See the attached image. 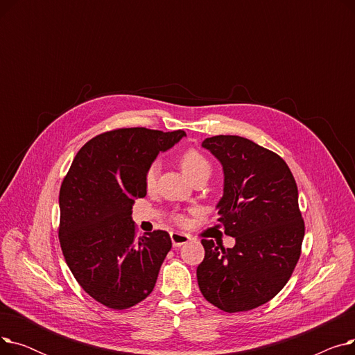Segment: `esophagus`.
Here are the masks:
<instances>
[{
  "mask_svg": "<svg viewBox=\"0 0 355 355\" xmlns=\"http://www.w3.org/2000/svg\"><path fill=\"white\" fill-rule=\"evenodd\" d=\"M190 240L189 234H184V233H178V232H173L171 233V241H173V246L174 248H181L182 245L187 243Z\"/></svg>",
  "mask_w": 355,
  "mask_h": 355,
  "instance_id": "obj_1",
  "label": "esophagus"
}]
</instances>
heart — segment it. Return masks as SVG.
Here are the masks:
<instances>
[{"instance_id":"1","label":"heart","mask_w":355,"mask_h":355,"mask_svg":"<svg viewBox=\"0 0 355 355\" xmlns=\"http://www.w3.org/2000/svg\"><path fill=\"white\" fill-rule=\"evenodd\" d=\"M180 166L181 170L184 171V174L187 175L191 181L201 175V174H209L211 171L210 162L207 161V158L201 155L196 149H187L181 157H180ZM157 173H158V165L154 164L148 168V171L145 174V185L146 189H153L155 182H157ZM180 221H184V217H178Z\"/></svg>"}]
</instances>
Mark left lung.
<instances>
[{"label":"left lung","instance_id":"left-lung-1","mask_svg":"<svg viewBox=\"0 0 355 355\" xmlns=\"http://www.w3.org/2000/svg\"><path fill=\"white\" fill-rule=\"evenodd\" d=\"M201 145L223 166L217 221L236 245L225 249L201 240L206 254L197 268L198 286L221 311H250L281 292L300 260L305 225L296 182L281 157L250 139L217 135Z\"/></svg>","mask_w":355,"mask_h":355}]
</instances>
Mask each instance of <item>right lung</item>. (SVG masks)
I'll use <instances>...</instances> for the list:
<instances>
[{
	"mask_svg": "<svg viewBox=\"0 0 355 355\" xmlns=\"http://www.w3.org/2000/svg\"><path fill=\"white\" fill-rule=\"evenodd\" d=\"M184 130L121 128L87 141L74 157L59 196V240L74 279L93 300L128 309L153 292L171 250L170 234L137 239L135 198L146 196L145 174Z\"/></svg>",
	"mask_w": 355,
	"mask_h": 355,
	"instance_id": "right-lung-1",
	"label": "right lung"
}]
</instances>
